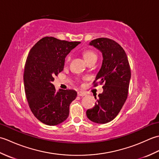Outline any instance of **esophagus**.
Segmentation results:
<instances>
[{"mask_svg":"<svg viewBox=\"0 0 159 159\" xmlns=\"http://www.w3.org/2000/svg\"><path fill=\"white\" fill-rule=\"evenodd\" d=\"M77 95L79 96H86V93H85V92H79L77 93Z\"/></svg>","mask_w":159,"mask_h":159,"instance_id":"34e87169","label":"esophagus"}]
</instances>
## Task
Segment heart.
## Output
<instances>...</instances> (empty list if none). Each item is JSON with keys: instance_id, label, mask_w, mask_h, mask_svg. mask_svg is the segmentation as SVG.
Returning a JSON list of instances; mask_svg holds the SVG:
<instances>
[{"instance_id": "obj_1", "label": "heart", "mask_w": 159, "mask_h": 159, "mask_svg": "<svg viewBox=\"0 0 159 159\" xmlns=\"http://www.w3.org/2000/svg\"><path fill=\"white\" fill-rule=\"evenodd\" d=\"M83 57H84V58H85L86 61L87 62L90 59L97 57V55L93 51H92V50H85V51L83 52ZM70 59V56L68 55L66 58V61H68Z\"/></svg>"}]
</instances>
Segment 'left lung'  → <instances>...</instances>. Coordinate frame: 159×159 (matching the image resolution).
I'll return each mask as SVG.
<instances>
[{
	"mask_svg": "<svg viewBox=\"0 0 159 159\" xmlns=\"http://www.w3.org/2000/svg\"><path fill=\"white\" fill-rule=\"evenodd\" d=\"M102 54V63L94 80L104 83L103 92L98 95L95 106L86 111L88 119L97 124L112 121L127 99L131 77L130 67L124 50L109 38H98L89 42ZM96 99V97H95Z\"/></svg>",
	"mask_w": 159,
	"mask_h": 159,
	"instance_id": "obj_1",
	"label": "left lung"
}]
</instances>
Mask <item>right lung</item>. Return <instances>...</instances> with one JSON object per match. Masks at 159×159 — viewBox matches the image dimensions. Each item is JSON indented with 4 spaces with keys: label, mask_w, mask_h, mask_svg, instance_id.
Listing matches in <instances>:
<instances>
[{
    "label": "right lung",
    "mask_w": 159,
    "mask_h": 159,
    "mask_svg": "<svg viewBox=\"0 0 159 159\" xmlns=\"http://www.w3.org/2000/svg\"><path fill=\"white\" fill-rule=\"evenodd\" d=\"M80 43L45 37L33 46L26 59L24 84L29 105L37 119L48 126L67 119L70 104L76 98L72 89L56 92L52 82L63 70L66 56Z\"/></svg>",
    "instance_id": "right-lung-1"
}]
</instances>
